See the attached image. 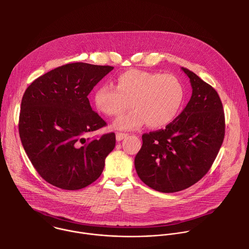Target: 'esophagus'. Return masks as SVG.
I'll return each mask as SVG.
<instances>
[{
	"mask_svg": "<svg viewBox=\"0 0 249 249\" xmlns=\"http://www.w3.org/2000/svg\"><path fill=\"white\" fill-rule=\"evenodd\" d=\"M125 137H127V134H125V133H116V140L119 142V141H121V140H123Z\"/></svg>",
	"mask_w": 249,
	"mask_h": 249,
	"instance_id": "obj_1",
	"label": "esophagus"
}]
</instances>
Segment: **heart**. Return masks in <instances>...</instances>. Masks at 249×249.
Returning a JSON list of instances; mask_svg holds the SVG:
<instances>
[{"label": "heart", "instance_id": "heart-1", "mask_svg": "<svg viewBox=\"0 0 249 249\" xmlns=\"http://www.w3.org/2000/svg\"><path fill=\"white\" fill-rule=\"evenodd\" d=\"M181 82L173 75L128 70L117 78V88L102 85L93 93L95 107L107 116H118L131 106L134 108L114 122L119 130H135L148 123L151 128L169 124L183 101Z\"/></svg>", "mask_w": 249, "mask_h": 249}]
</instances>
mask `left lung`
<instances>
[{"label":"left lung","mask_w":249,"mask_h":249,"mask_svg":"<svg viewBox=\"0 0 249 249\" xmlns=\"http://www.w3.org/2000/svg\"><path fill=\"white\" fill-rule=\"evenodd\" d=\"M192 95L186 107L164 129L142 136L135 158L140 179L149 187L173 193L198 182L217 158L225 138V113L214 88L186 68Z\"/></svg>","instance_id":"8db88e82"}]
</instances>
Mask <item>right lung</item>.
Returning a JSON list of instances; mask_svg holds the SVG:
<instances>
[{"instance_id":"add662e5","label":"right lung","mask_w":249,"mask_h":249,"mask_svg":"<svg viewBox=\"0 0 249 249\" xmlns=\"http://www.w3.org/2000/svg\"><path fill=\"white\" fill-rule=\"evenodd\" d=\"M111 66L71 63L37 78L21 99L18 131L34 168L48 183L79 190L94 182L114 149V133L87 138L106 125L88 95Z\"/></svg>"}]
</instances>
